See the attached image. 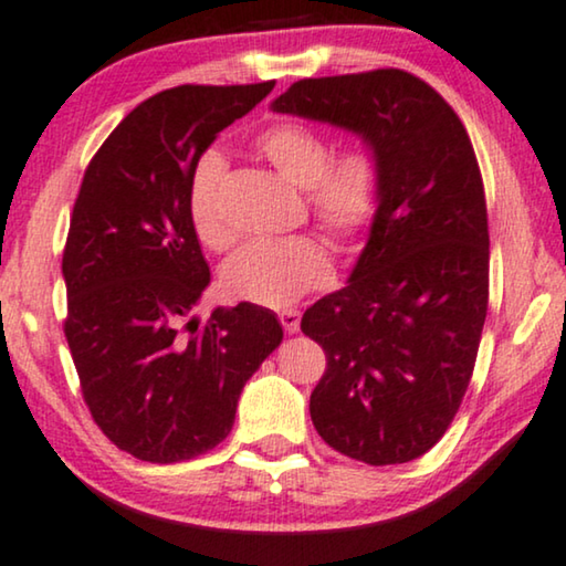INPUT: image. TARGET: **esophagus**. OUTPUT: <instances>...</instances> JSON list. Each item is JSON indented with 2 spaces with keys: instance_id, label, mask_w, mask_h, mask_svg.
<instances>
[{
  "instance_id": "esophagus-1",
  "label": "esophagus",
  "mask_w": 566,
  "mask_h": 566,
  "mask_svg": "<svg viewBox=\"0 0 566 566\" xmlns=\"http://www.w3.org/2000/svg\"><path fill=\"white\" fill-rule=\"evenodd\" d=\"M280 321H282L286 333H297L300 331V313H297V310H282Z\"/></svg>"
}]
</instances>
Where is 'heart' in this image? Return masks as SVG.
I'll use <instances>...</instances> for the list:
<instances>
[{
  "label": "heart",
  "mask_w": 566,
  "mask_h": 566,
  "mask_svg": "<svg viewBox=\"0 0 566 566\" xmlns=\"http://www.w3.org/2000/svg\"><path fill=\"white\" fill-rule=\"evenodd\" d=\"M259 154L290 185L305 189L317 222L336 241H356L377 218L381 205V169L371 148L354 146L331 158V140L315 127L280 123L256 140ZM226 158L207 150L189 181V218L210 249H226L233 228L222 212ZM331 280L328 253L313 238L251 241L222 264L220 282L230 300L284 307Z\"/></svg>",
  "instance_id": "obj_1"
}]
</instances>
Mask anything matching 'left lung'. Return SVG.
<instances>
[{
    "mask_svg": "<svg viewBox=\"0 0 566 566\" xmlns=\"http://www.w3.org/2000/svg\"><path fill=\"white\" fill-rule=\"evenodd\" d=\"M274 113L359 135L381 205L344 290L300 328L328 369L310 395L315 431L371 467L439 443L464 397L490 286L488 205L472 140L439 92L400 69L302 78Z\"/></svg>",
    "mask_w": 566,
    "mask_h": 566,
    "instance_id": "1",
    "label": "left lung"
}]
</instances>
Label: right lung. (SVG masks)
<instances>
[{
    "label": "right lung",
    "mask_w": 566,
    "mask_h": 566,
    "mask_svg": "<svg viewBox=\"0 0 566 566\" xmlns=\"http://www.w3.org/2000/svg\"><path fill=\"white\" fill-rule=\"evenodd\" d=\"M274 82L174 86L133 109L86 166L63 251L66 333L94 423L150 464L210 451L284 331L241 302L192 315L210 266L189 218L195 164Z\"/></svg>",
    "instance_id": "obj_1"
}]
</instances>
